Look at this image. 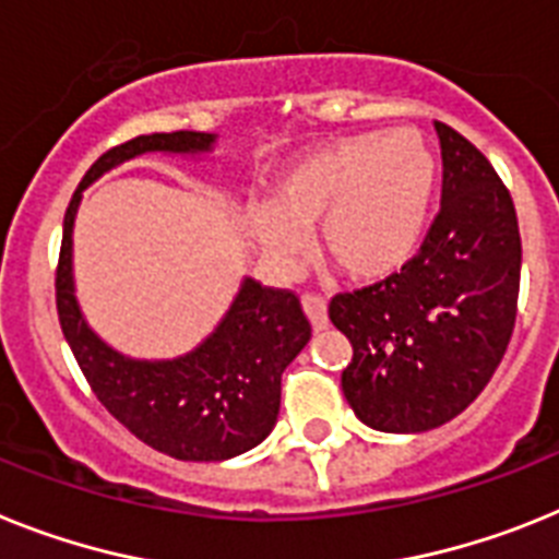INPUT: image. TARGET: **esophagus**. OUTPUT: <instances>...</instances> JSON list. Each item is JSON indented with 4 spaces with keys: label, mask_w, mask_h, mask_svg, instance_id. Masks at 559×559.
I'll list each match as a JSON object with an SVG mask.
<instances>
[{
    "label": "esophagus",
    "mask_w": 559,
    "mask_h": 559,
    "mask_svg": "<svg viewBox=\"0 0 559 559\" xmlns=\"http://www.w3.org/2000/svg\"><path fill=\"white\" fill-rule=\"evenodd\" d=\"M304 304V312H307L309 323H312V330H323L326 323H330V318H326V301H323L321 295H304L301 298Z\"/></svg>",
    "instance_id": "34e87169"
}]
</instances>
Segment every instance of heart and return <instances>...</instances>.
I'll use <instances>...</instances> for the list:
<instances>
[{"label": "heart", "instance_id": "1", "mask_svg": "<svg viewBox=\"0 0 559 559\" xmlns=\"http://www.w3.org/2000/svg\"><path fill=\"white\" fill-rule=\"evenodd\" d=\"M438 162L415 128L360 133L293 162L243 224L278 270H293L318 224V247L355 281H381L412 261L429 227Z\"/></svg>", "mask_w": 559, "mask_h": 559}]
</instances>
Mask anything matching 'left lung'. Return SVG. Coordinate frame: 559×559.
<instances>
[{"label":"left lung","instance_id":"obj_1","mask_svg":"<svg viewBox=\"0 0 559 559\" xmlns=\"http://www.w3.org/2000/svg\"><path fill=\"white\" fill-rule=\"evenodd\" d=\"M443 195L420 252L401 272L335 295L330 321L349 337L341 389L378 431L415 435L475 401L509 346L520 293V229L489 158L435 121Z\"/></svg>","mask_w":559,"mask_h":559}]
</instances>
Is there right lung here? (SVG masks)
Wrapping results in <instances>:
<instances>
[{
  "instance_id": "obj_1",
  "label": "right lung",
  "mask_w": 559,
  "mask_h": 559,
  "mask_svg": "<svg viewBox=\"0 0 559 559\" xmlns=\"http://www.w3.org/2000/svg\"><path fill=\"white\" fill-rule=\"evenodd\" d=\"M215 142V133L178 130L139 135L107 150L70 199L56 270L59 323L105 409L147 447L204 463L250 452L272 431L281 409V374L312 335L301 301L243 278L218 326L195 349L178 358H130L98 337L79 307L73 224L82 192L119 164L150 153L207 156Z\"/></svg>"
}]
</instances>
